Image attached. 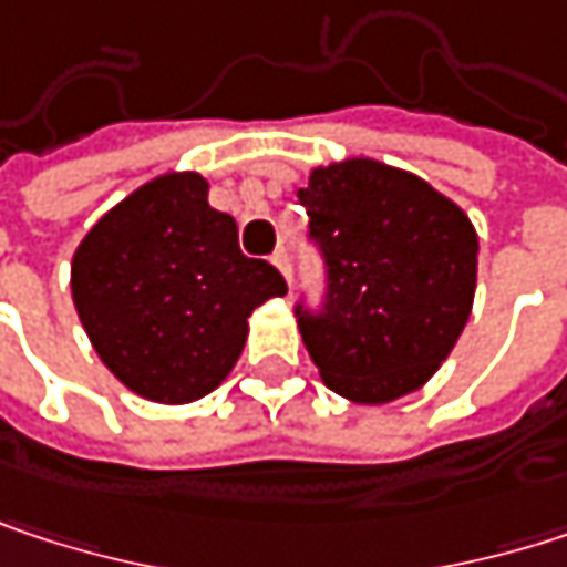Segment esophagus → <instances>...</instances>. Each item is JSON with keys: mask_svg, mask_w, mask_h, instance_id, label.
I'll list each match as a JSON object with an SVG mask.
<instances>
[{"mask_svg": "<svg viewBox=\"0 0 567 567\" xmlns=\"http://www.w3.org/2000/svg\"><path fill=\"white\" fill-rule=\"evenodd\" d=\"M272 266H276V269L282 272L285 282L291 285V259H288V252H285V249H279V252L272 256Z\"/></svg>", "mask_w": 567, "mask_h": 567, "instance_id": "1", "label": "esophagus"}]
</instances>
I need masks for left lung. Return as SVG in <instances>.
<instances>
[{
    "instance_id": "1",
    "label": "left lung",
    "mask_w": 567,
    "mask_h": 567,
    "mask_svg": "<svg viewBox=\"0 0 567 567\" xmlns=\"http://www.w3.org/2000/svg\"><path fill=\"white\" fill-rule=\"evenodd\" d=\"M298 199L328 266L324 308H295L324 388L368 406L420 391L473 311L470 216L416 173L368 157L315 167Z\"/></svg>"
}]
</instances>
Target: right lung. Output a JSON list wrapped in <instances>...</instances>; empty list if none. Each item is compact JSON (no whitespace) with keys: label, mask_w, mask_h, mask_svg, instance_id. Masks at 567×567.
<instances>
[{"label":"right lung","mask_w":567,"mask_h":567,"mask_svg":"<svg viewBox=\"0 0 567 567\" xmlns=\"http://www.w3.org/2000/svg\"><path fill=\"white\" fill-rule=\"evenodd\" d=\"M199 173H164L107 209L71 259V298L104 368L154 403H189L236 368L249 315L285 295L239 249Z\"/></svg>","instance_id":"add662e5"}]
</instances>
